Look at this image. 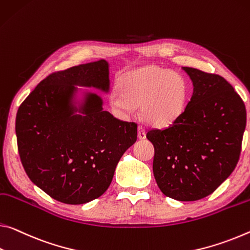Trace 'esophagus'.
Instances as JSON below:
<instances>
[{"label":"esophagus","instance_id":"obj_1","mask_svg":"<svg viewBox=\"0 0 250 250\" xmlns=\"http://www.w3.org/2000/svg\"><path fill=\"white\" fill-rule=\"evenodd\" d=\"M138 138H139L140 140H144L146 138V130L144 126H139V128H138Z\"/></svg>","mask_w":250,"mask_h":250}]
</instances>
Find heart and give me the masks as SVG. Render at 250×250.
<instances>
[{"label":"heart","mask_w":250,"mask_h":250,"mask_svg":"<svg viewBox=\"0 0 250 250\" xmlns=\"http://www.w3.org/2000/svg\"><path fill=\"white\" fill-rule=\"evenodd\" d=\"M119 92L112 93L111 105L119 112L132 114L141 106L142 117L150 125H170L184 112L187 102V85L176 72L159 66L128 71L119 78Z\"/></svg>","instance_id":"heart-1"}]
</instances>
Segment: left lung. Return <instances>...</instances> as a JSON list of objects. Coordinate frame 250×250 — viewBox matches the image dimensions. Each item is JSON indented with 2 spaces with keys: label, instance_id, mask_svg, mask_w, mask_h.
<instances>
[{
  "label": "left lung",
  "instance_id": "1",
  "mask_svg": "<svg viewBox=\"0 0 250 250\" xmlns=\"http://www.w3.org/2000/svg\"><path fill=\"white\" fill-rule=\"evenodd\" d=\"M193 92L184 112L146 138L154 146L153 175L164 195L195 201L212 193L239 160L246 128L244 101L223 77L184 66Z\"/></svg>",
  "mask_w": 250,
  "mask_h": 250
}]
</instances>
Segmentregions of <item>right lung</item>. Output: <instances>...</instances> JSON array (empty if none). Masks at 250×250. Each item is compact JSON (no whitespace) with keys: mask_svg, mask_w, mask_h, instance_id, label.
Masks as SVG:
<instances>
[{"mask_svg":"<svg viewBox=\"0 0 250 250\" xmlns=\"http://www.w3.org/2000/svg\"><path fill=\"white\" fill-rule=\"evenodd\" d=\"M109 73L105 60L54 72L18 110L15 133L23 168L60 203L81 205L104 195L122 154L137 141L134 122L114 118L104 110L100 96L78 88L108 93Z\"/></svg>","mask_w":250,"mask_h":250,"instance_id":"add662e5","label":"right lung"}]
</instances>
